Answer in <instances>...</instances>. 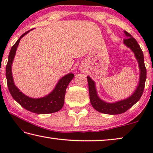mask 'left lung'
<instances>
[{"label":"left lung","mask_w":153,"mask_h":153,"mask_svg":"<svg viewBox=\"0 0 153 153\" xmlns=\"http://www.w3.org/2000/svg\"><path fill=\"white\" fill-rule=\"evenodd\" d=\"M124 32H125L127 38L124 39L123 42L127 46L131 49V51L135 54L136 57L138 61L139 67L140 69V82L135 92L129 98L117 102L107 103L102 101L98 98L97 94V90L95 88L94 82L90 77L88 76L90 100L91 105L96 110L105 114L117 115V114H121L126 112L138 101L144 91L145 82H146V69L144 65L143 52L135 38L131 37L130 33L127 32L126 31H124Z\"/></svg>","instance_id":"left-lung-1"}]
</instances>
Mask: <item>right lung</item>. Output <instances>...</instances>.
Instances as JSON below:
<instances>
[{
	"mask_svg": "<svg viewBox=\"0 0 153 153\" xmlns=\"http://www.w3.org/2000/svg\"><path fill=\"white\" fill-rule=\"evenodd\" d=\"M30 31V30H28L26 32L23 33L17 42L15 43V45L12 46L11 51H10L8 62H7L6 66V77L9 90L12 97L22 107L31 112L38 114H48L57 112L63 107L66 88L69 82L74 77L73 74H69L62 77L59 80L58 84H56L55 88L51 94L45 97L37 98V99L27 97L22 92H20L19 90L14 84L11 72L13 61L17 48L20 42L21 38L25 34H27Z\"/></svg>",
	"mask_w": 153,
	"mask_h": 153,
	"instance_id": "1",
	"label": "right lung"
}]
</instances>
